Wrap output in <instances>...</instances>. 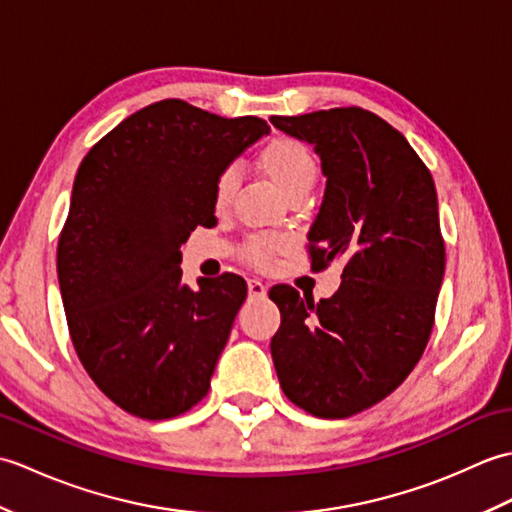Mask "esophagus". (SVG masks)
Listing matches in <instances>:
<instances>
[{
  "mask_svg": "<svg viewBox=\"0 0 512 512\" xmlns=\"http://www.w3.org/2000/svg\"><path fill=\"white\" fill-rule=\"evenodd\" d=\"M266 292H268V288L264 286V281L248 279V295H250V297H264Z\"/></svg>",
  "mask_w": 512,
  "mask_h": 512,
  "instance_id": "obj_1",
  "label": "esophagus"
}]
</instances>
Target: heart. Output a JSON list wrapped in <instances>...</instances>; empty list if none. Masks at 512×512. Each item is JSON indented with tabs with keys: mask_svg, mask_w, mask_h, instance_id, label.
Here are the masks:
<instances>
[{
	"mask_svg": "<svg viewBox=\"0 0 512 512\" xmlns=\"http://www.w3.org/2000/svg\"><path fill=\"white\" fill-rule=\"evenodd\" d=\"M259 167L266 171V176L275 182V187L292 198L295 193L310 191L314 180H317V160H314L312 151L299 143L297 138L279 136L262 149L259 154ZM239 184V173L235 167H226L217 173L215 184H213V200L217 206H224L231 202V198L237 191ZM288 248V239L281 235H250L242 255L248 259L250 264L255 266H270L273 259L281 253V250Z\"/></svg>",
	"mask_w": 512,
	"mask_h": 512,
	"instance_id": "b5f03b06",
	"label": "heart"
}]
</instances>
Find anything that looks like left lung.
<instances>
[{
    "label": "left lung",
    "instance_id": "left-lung-1",
    "mask_svg": "<svg viewBox=\"0 0 512 512\" xmlns=\"http://www.w3.org/2000/svg\"><path fill=\"white\" fill-rule=\"evenodd\" d=\"M270 123L314 145L328 178L312 268L343 264L339 290L319 303L270 290L281 312L270 354L288 400L347 418L387 398L427 347L444 277L436 184L407 138L361 107Z\"/></svg>",
    "mask_w": 512,
    "mask_h": 512
}]
</instances>
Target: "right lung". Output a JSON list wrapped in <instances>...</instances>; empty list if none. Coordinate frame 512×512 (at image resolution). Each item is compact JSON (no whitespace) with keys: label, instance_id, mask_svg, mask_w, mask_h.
Instances as JSON below:
<instances>
[{"label":"right lung","instance_id":"right-lung-1","mask_svg":"<svg viewBox=\"0 0 512 512\" xmlns=\"http://www.w3.org/2000/svg\"><path fill=\"white\" fill-rule=\"evenodd\" d=\"M268 132L257 116L165 99L127 116L76 171L57 248L65 319L85 372L132 416L176 418L211 387L246 281L189 288L180 246L215 222L217 173Z\"/></svg>","mask_w":512,"mask_h":512}]
</instances>
